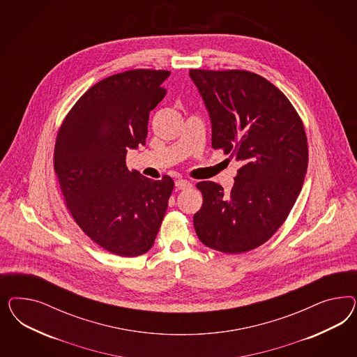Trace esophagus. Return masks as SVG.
Masks as SVG:
<instances>
[{
	"mask_svg": "<svg viewBox=\"0 0 357 357\" xmlns=\"http://www.w3.org/2000/svg\"><path fill=\"white\" fill-rule=\"evenodd\" d=\"M191 185H192V183L190 181H185V179H178L175 182L176 190H185V188H190Z\"/></svg>",
	"mask_w": 357,
	"mask_h": 357,
	"instance_id": "obj_1",
	"label": "esophagus"
}]
</instances>
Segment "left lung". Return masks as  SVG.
<instances>
[{"label":"left lung","mask_w":357,"mask_h":357,"mask_svg":"<svg viewBox=\"0 0 357 357\" xmlns=\"http://www.w3.org/2000/svg\"><path fill=\"white\" fill-rule=\"evenodd\" d=\"M206 105L212 146L239 163L230 194L199 182L195 231L211 249L241 254L268 241L289 215L307 170L303 124L288 98L246 70L191 69Z\"/></svg>","instance_id":"8db88e82"}]
</instances>
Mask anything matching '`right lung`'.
<instances>
[{
	"label": "right lung",
	"mask_w": 357,
	"mask_h": 357,
	"mask_svg": "<svg viewBox=\"0 0 357 357\" xmlns=\"http://www.w3.org/2000/svg\"><path fill=\"white\" fill-rule=\"evenodd\" d=\"M167 70L135 69L90 87L66 115L54 145V172L78 227L100 248L139 257L157 237L173 179L130 172L126 155L145 145L151 109Z\"/></svg>",
	"instance_id": "add662e5"
}]
</instances>
